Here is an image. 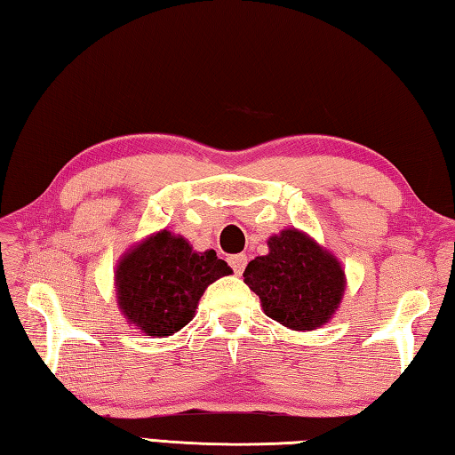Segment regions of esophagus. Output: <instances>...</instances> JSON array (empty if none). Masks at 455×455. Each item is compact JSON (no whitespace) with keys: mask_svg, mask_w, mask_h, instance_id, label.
Instances as JSON below:
<instances>
[{"mask_svg":"<svg viewBox=\"0 0 455 455\" xmlns=\"http://www.w3.org/2000/svg\"><path fill=\"white\" fill-rule=\"evenodd\" d=\"M229 265H231V268H234V271L237 273V275H241L245 271V265H247V255H243V253H239V255H231L229 259Z\"/></svg>","mask_w":455,"mask_h":455,"instance_id":"obj_1","label":"esophagus"}]
</instances>
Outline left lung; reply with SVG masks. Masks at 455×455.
I'll return each instance as SVG.
<instances>
[{
	"mask_svg": "<svg viewBox=\"0 0 455 455\" xmlns=\"http://www.w3.org/2000/svg\"><path fill=\"white\" fill-rule=\"evenodd\" d=\"M268 253L247 265L243 283L268 318L294 331L316 330L331 320L346 292V271L316 239L286 228L267 241Z\"/></svg>",
	"mask_w": 455,
	"mask_h": 455,
	"instance_id": "1",
	"label": "left lung"
}]
</instances>
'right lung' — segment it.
<instances>
[{
    "instance_id": "obj_1",
    "label": "right lung",
    "mask_w": 455,
    "mask_h": 455,
    "mask_svg": "<svg viewBox=\"0 0 455 455\" xmlns=\"http://www.w3.org/2000/svg\"><path fill=\"white\" fill-rule=\"evenodd\" d=\"M229 273L214 249L194 251L188 239L161 229L119 259L117 306L127 323L147 336H172L194 318L204 291Z\"/></svg>"
}]
</instances>
